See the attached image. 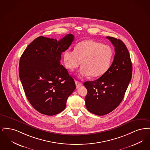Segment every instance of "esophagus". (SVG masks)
Returning a JSON list of instances; mask_svg holds the SVG:
<instances>
[{"mask_svg": "<svg viewBox=\"0 0 150 150\" xmlns=\"http://www.w3.org/2000/svg\"><path fill=\"white\" fill-rule=\"evenodd\" d=\"M75 83H76V87H77V88L79 87L80 86H81L82 85L81 82H79V81H75Z\"/></svg>", "mask_w": 150, "mask_h": 150, "instance_id": "obj_1", "label": "esophagus"}]
</instances>
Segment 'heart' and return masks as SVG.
I'll return each mask as SVG.
<instances>
[{"instance_id":"heart-1","label":"heart","mask_w":150,"mask_h":150,"mask_svg":"<svg viewBox=\"0 0 150 150\" xmlns=\"http://www.w3.org/2000/svg\"><path fill=\"white\" fill-rule=\"evenodd\" d=\"M113 52L110 47L92 40L78 43L74 50H67L63 54L65 67L72 71L82 65L79 70L81 76L93 78L103 75L110 66Z\"/></svg>"}]
</instances>
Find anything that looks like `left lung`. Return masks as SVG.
<instances>
[{
	"mask_svg": "<svg viewBox=\"0 0 150 150\" xmlns=\"http://www.w3.org/2000/svg\"><path fill=\"white\" fill-rule=\"evenodd\" d=\"M114 46L115 56L110 67L93 81L83 83L87 90L85 98L88 111L97 115H104L114 110L124 98L132 75L130 55L120 40L107 36Z\"/></svg>",
	"mask_w": 150,
	"mask_h": 150,
	"instance_id": "obj_1",
	"label": "left lung"
}]
</instances>
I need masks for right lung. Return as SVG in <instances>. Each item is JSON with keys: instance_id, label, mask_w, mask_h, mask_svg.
Listing matches in <instances>:
<instances>
[{"instance_id": "1", "label": "right lung", "mask_w": 150, "mask_h": 150, "mask_svg": "<svg viewBox=\"0 0 150 150\" xmlns=\"http://www.w3.org/2000/svg\"><path fill=\"white\" fill-rule=\"evenodd\" d=\"M74 39L71 33L59 41L40 36L28 45L20 58L19 76L26 98L42 114L51 116L64 110L76 88L73 78L60 62L62 53Z\"/></svg>"}]
</instances>
